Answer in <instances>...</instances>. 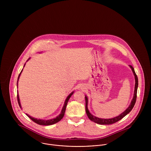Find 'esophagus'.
I'll return each instance as SVG.
<instances>
[{"label": "esophagus", "mask_w": 151, "mask_h": 151, "mask_svg": "<svg viewBox=\"0 0 151 151\" xmlns=\"http://www.w3.org/2000/svg\"><path fill=\"white\" fill-rule=\"evenodd\" d=\"M83 89H85V88H82V90H83Z\"/></svg>", "instance_id": "1"}]
</instances>
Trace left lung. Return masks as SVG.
<instances>
[{
  "instance_id": "1",
  "label": "left lung",
  "mask_w": 151,
  "mask_h": 151,
  "mask_svg": "<svg viewBox=\"0 0 151 151\" xmlns=\"http://www.w3.org/2000/svg\"><path fill=\"white\" fill-rule=\"evenodd\" d=\"M130 68L132 69L133 73L134 75V78H135V87H134V96H133V98L131 101V103L128 107V108L124 111L121 114H120L119 116H117L116 117H114L113 118H110V119H103V118H99L98 117H96L94 115H93L89 111L88 109V97L85 96V111H86V114H87L88 118L92 121L93 122H94L97 124H101V125H109V124H112L114 123H115L116 122H118V121L121 120V119H122L125 116H126L128 113H130V111L133 109V107L135 104L136 101V98H137V88H138V78L136 74V72L134 71V68H133L132 66L130 65Z\"/></svg>"
}]
</instances>
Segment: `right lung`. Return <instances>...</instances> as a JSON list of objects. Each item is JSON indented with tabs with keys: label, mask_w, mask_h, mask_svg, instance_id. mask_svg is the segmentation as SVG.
Listing matches in <instances>:
<instances>
[{
	"label": "right lung",
	"mask_w": 151,
	"mask_h": 151,
	"mask_svg": "<svg viewBox=\"0 0 151 151\" xmlns=\"http://www.w3.org/2000/svg\"><path fill=\"white\" fill-rule=\"evenodd\" d=\"M29 59H30V58L27 60V61H28ZM24 66H25V64H24ZM22 71H23V69H22V70L21 71L20 73L19 74V76H18V79H19V76H20V75H21V72H22ZM18 81H17V87H18ZM73 93H74V91L72 92V93L68 96V97L66 98V100H65V102H64V106H63V108H62V110H61V114H60L58 116H57L55 118L51 119H48V120L40 119H36V118H33V117L30 116L28 114H26V115H27V116H28L29 118H30L33 122H36V123L37 124L42 125H50L54 124L58 122V121H60L63 118V116H64V113H65L66 108V106H67L68 103V101H69V99L70 98V97L72 96V94H73ZM17 100H18V102L19 106V107L21 108L20 101H19V96H18V93H17Z\"/></svg>",
	"instance_id": "obj_1"
}]
</instances>
